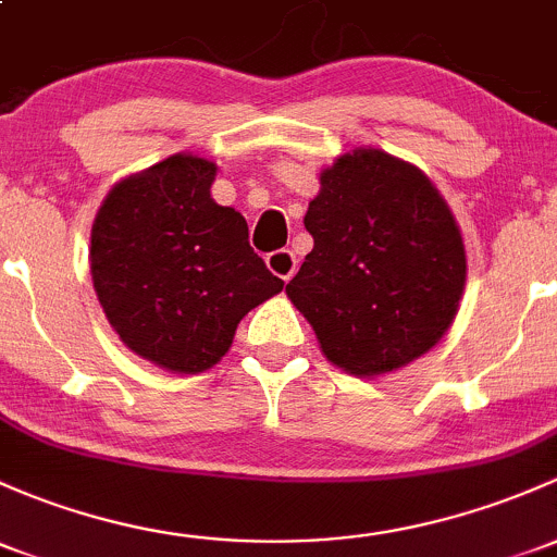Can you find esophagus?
I'll use <instances>...</instances> for the list:
<instances>
[{
	"mask_svg": "<svg viewBox=\"0 0 557 557\" xmlns=\"http://www.w3.org/2000/svg\"><path fill=\"white\" fill-rule=\"evenodd\" d=\"M267 267H269V272L277 274L280 280H285V283H288V280L296 274L298 259H296L294 250L283 248V250H274V253L267 256Z\"/></svg>",
	"mask_w": 557,
	"mask_h": 557,
	"instance_id": "obj_1",
	"label": "esophagus"
}]
</instances>
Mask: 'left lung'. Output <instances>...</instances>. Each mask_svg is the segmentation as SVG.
I'll use <instances>...</instances> for the list:
<instances>
[{
    "label": "left lung",
    "mask_w": 557,
    "mask_h": 557,
    "mask_svg": "<svg viewBox=\"0 0 557 557\" xmlns=\"http://www.w3.org/2000/svg\"><path fill=\"white\" fill-rule=\"evenodd\" d=\"M304 226L314 248L285 294L333 366L371 379L430 352L467 280L461 232L419 168L355 149L320 173Z\"/></svg>",
    "instance_id": "left-lung-1"
}]
</instances>
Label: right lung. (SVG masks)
I'll return each mask as SVG.
<instances>
[{
    "mask_svg": "<svg viewBox=\"0 0 557 557\" xmlns=\"http://www.w3.org/2000/svg\"><path fill=\"white\" fill-rule=\"evenodd\" d=\"M215 162L173 154L127 175L98 208L90 274L127 349L173 373H202L239 320L283 290L253 253L248 224L210 197Z\"/></svg>",
    "mask_w": 557,
    "mask_h": 557,
    "instance_id": "obj_1",
    "label": "right lung"
}]
</instances>
